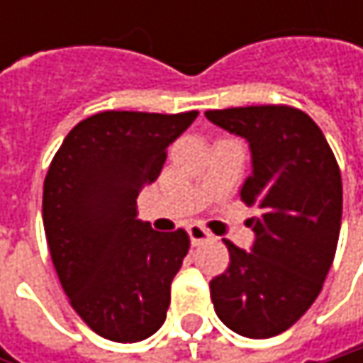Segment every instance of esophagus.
Segmentation results:
<instances>
[{"label": "esophagus", "instance_id": "34e87169", "mask_svg": "<svg viewBox=\"0 0 363 363\" xmlns=\"http://www.w3.org/2000/svg\"><path fill=\"white\" fill-rule=\"evenodd\" d=\"M186 233H189L193 246H199V244H203V242H208L212 238V233L208 229H203L201 225H189L186 227Z\"/></svg>", "mask_w": 363, "mask_h": 363}]
</instances>
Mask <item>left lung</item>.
I'll use <instances>...</instances> for the list:
<instances>
[{
  "label": "left lung",
  "instance_id": "8db88e82",
  "mask_svg": "<svg viewBox=\"0 0 363 363\" xmlns=\"http://www.w3.org/2000/svg\"><path fill=\"white\" fill-rule=\"evenodd\" d=\"M218 128L250 145L252 172L242 199L252 250L227 242L229 267L210 281L220 322L248 338H271L296 324L322 292L342 216V182L318 123L286 105L206 111Z\"/></svg>",
  "mask_w": 363,
  "mask_h": 363
}]
</instances>
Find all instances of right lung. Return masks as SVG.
Instances as JSON below:
<instances>
[{"label": "right lung", "mask_w": 363, "mask_h": 363, "mask_svg": "<svg viewBox=\"0 0 363 363\" xmlns=\"http://www.w3.org/2000/svg\"><path fill=\"white\" fill-rule=\"evenodd\" d=\"M103 111L62 140L43 181V229L60 286L103 338L138 342L166 322L170 284L189 252L186 231L160 233L136 218V197L195 121Z\"/></svg>", "instance_id": "add662e5"}]
</instances>
